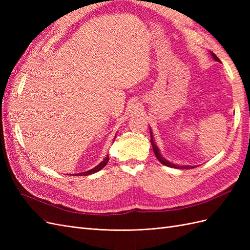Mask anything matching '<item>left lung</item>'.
I'll list each match as a JSON object with an SVG mask.
<instances>
[{"mask_svg": "<svg viewBox=\"0 0 250 250\" xmlns=\"http://www.w3.org/2000/svg\"><path fill=\"white\" fill-rule=\"evenodd\" d=\"M210 53V55H211V57H213L216 62H220V59H219L213 52H209ZM150 137H151V145H152V148H153V151H154V154H155V156H156V158L158 161H160L163 165H165V166H167V167H170V168H176V169H191V168H195L194 166H187V165H175V164H173V163H171V162H169L168 160H166V158L161 154V151H160V149H158V147L156 146V144L154 143V141H153V135H152V131H151V128H150Z\"/></svg>", "mask_w": 250, "mask_h": 250, "instance_id": "left-lung-1", "label": "left lung"}]
</instances>
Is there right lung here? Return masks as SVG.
<instances>
[{
  "mask_svg": "<svg viewBox=\"0 0 250 250\" xmlns=\"http://www.w3.org/2000/svg\"><path fill=\"white\" fill-rule=\"evenodd\" d=\"M116 135H117V134H116ZM115 139H116V137H115ZM108 161H109V157H108V155H107L99 165H97L95 168L90 169V170H88V171H85V172H81V173L74 174V176H87V175H90V174H94V173H96V172H98V171H100L101 169H103V168L105 167V166H106V164L108 163Z\"/></svg>",
  "mask_w": 250,
  "mask_h": 250,
  "instance_id": "add662e5",
  "label": "right lung"
}]
</instances>
